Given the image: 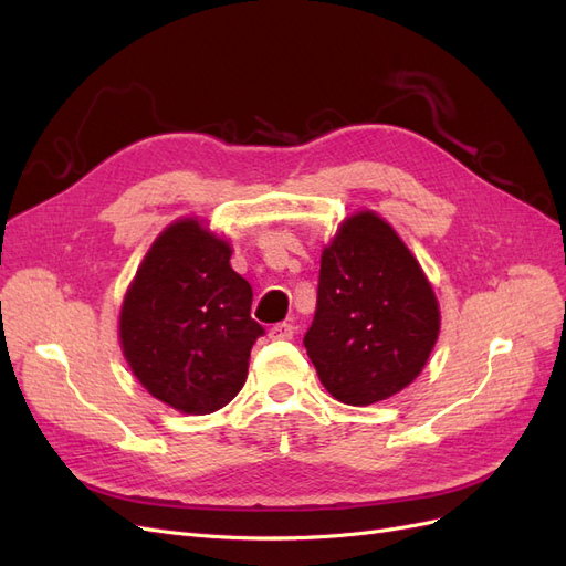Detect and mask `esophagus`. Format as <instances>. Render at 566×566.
<instances>
[{"instance_id":"esophagus-1","label":"esophagus","mask_w":566,"mask_h":566,"mask_svg":"<svg viewBox=\"0 0 566 566\" xmlns=\"http://www.w3.org/2000/svg\"><path fill=\"white\" fill-rule=\"evenodd\" d=\"M293 335H295V325L293 323H276L269 331L271 339H293Z\"/></svg>"}]
</instances>
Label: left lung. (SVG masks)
Wrapping results in <instances>:
<instances>
[{
	"label": "left lung",
	"instance_id": "1",
	"mask_svg": "<svg viewBox=\"0 0 566 566\" xmlns=\"http://www.w3.org/2000/svg\"><path fill=\"white\" fill-rule=\"evenodd\" d=\"M439 302L420 262L373 210L347 217L321 252L304 347L321 385L349 406L385 401L422 373L439 337Z\"/></svg>",
	"mask_w": 566,
	"mask_h": 566
}]
</instances>
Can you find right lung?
Returning a JSON list of instances; mask_svg holds the SVG:
<instances>
[{
	"label": "right lung",
	"instance_id": "right-lung-1",
	"mask_svg": "<svg viewBox=\"0 0 566 566\" xmlns=\"http://www.w3.org/2000/svg\"><path fill=\"white\" fill-rule=\"evenodd\" d=\"M231 252L202 219H177L148 248L119 310V347L136 380L186 416L214 413L243 389L264 335Z\"/></svg>",
	"mask_w": 566,
	"mask_h": 566
}]
</instances>
